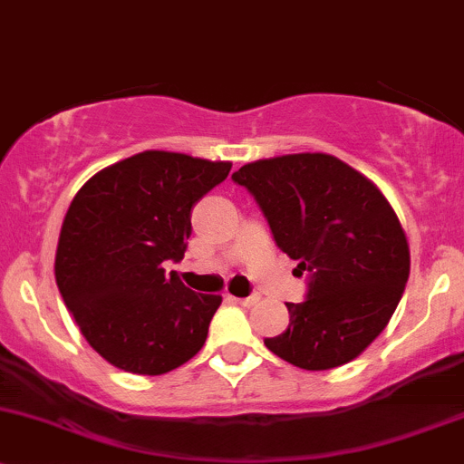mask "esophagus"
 I'll use <instances>...</instances> for the list:
<instances>
[{"label": "esophagus", "mask_w": 464, "mask_h": 464, "mask_svg": "<svg viewBox=\"0 0 464 464\" xmlns=\"http://www.w3.org/2000/svg\"><path fill=\"white\" fill-rule=\"evenodd\" d=\"M232 304H241V305H255L259 302V295H250V297H234V295H227Z\"/></svg>", "instance_id": "1"}]
</instances>
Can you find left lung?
I'll return each mask as SVG.
<instances>
[{"mask_svg":"<svg viewBox=\"0 0 464 464\" xmlns=\"http://www.w3.org/2000/svg\"><path fill=\"white\" fill-rule=\"evenodd\" d=\"M232 179L256 198L299 275H310L305 302L285 304L288 331L266 346L305 371L355 360L386 328L409 279L395 209L373 180L331 154L255 160Z\"/></svg>","mask_w":464,"mask_h":464,"instance_id":"obj_1","label":"left lung"}]
</instances>
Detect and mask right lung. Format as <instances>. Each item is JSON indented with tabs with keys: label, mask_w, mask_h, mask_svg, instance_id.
<instances>
[{
	"label": "right lung",
	"mask_w": 464,
	"mask_h": 464,
	"mask_svg": "<svg viewBox=\"0 0 464 464\" xmlns=\"http://www.w3.org/2000/svg\"><path fill=\"white\" fill-rule=\"evenodd\" d=\"M230 169L150 150L100 169L71 200L57 288L89 346L116 369L162 375L203 348L223 297L192 293L162 261L183 259L192 208Z\"/></svg>",
	"instance_id": "1"
}]
</instances>
